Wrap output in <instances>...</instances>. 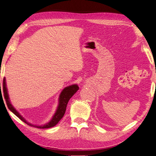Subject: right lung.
<instances>
[{
  "mask_svg": "<svg viewBox=\"0 0 156 156\" xmlns=\"http://www.w3.org/2000/svg\"><path fill=\"white\" fill-rule=\"evenodd\" d=\"M79 88L77 84H72V85H69V86L65 87L60 94V96L58 98V104L57 108H56V110L55 112V114L53 115V117H52V119L50 120V121L49 122H48V123H46L44 125L37 126V125L32 124L30 123V122H28L25 119V118L23 117L20 113L16 109L15 107L12 105V103L10 101V97H9L8 88L6 87V78L4 77V80H3V91H4V98H5L6 104H7V106H8L9 109H10L14 115L17 116L19 119H21L23 122H24L25 123H26L27 124H28L29 126H30L36 127H37V128H41V129L50 128V127L55 126L58 123V122L62 119V117L64 116V115L65 114L68 103L69 100H70V98H72L74 95V94L77 92Z\"/></svg>",
  "mask_w": 156,
  "mask_h": 156,
  "instance_id": "add662e5",
  "label": "right lung"
}]
</instances>
